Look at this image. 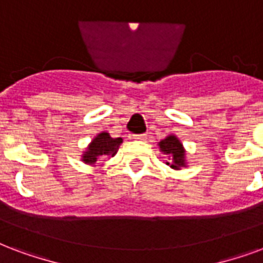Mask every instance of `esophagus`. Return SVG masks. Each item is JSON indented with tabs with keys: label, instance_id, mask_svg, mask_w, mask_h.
I'll use <instances>...</instances> for the list:
<instances>
[{
	"label": "esophagus",
	"instance_id": "1",
	"mask_svg": "<svg viewBox=\"0 0 263 263\" xmlns=\"http://www.w3.org/2000/svg\"><path fill=\"white\" fill-rule=\"evenodd\" d=\"M133 139L139 140V141H144V140L147 139V134H134Z\"/></svg>",
	"mask_w": 263,
	"mask_h": 263
}]
</instances>
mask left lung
Wrapping results in <instances>:
<instances>
[{"instance_id": "left-lung-1", "label": "left lung", "mask_w": 263, "mask_h": 263, "mask_svg": "<svg viewBox=\"0 0 263 263\" xmlns=\"http://www.w3.org/2000/svg\"><path fill=\"white\" fill-rule=\"evenodd\" d=\"M159 148L165 154H169L173 158L172 162H166L167 165H171L173 169H179L180 166H184V149L181 147V143L175 137L169 136L165 140H162L159 143Z\"/></svg>"}]
</instances>
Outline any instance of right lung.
Listing matches in <instances>:
<instances>
[{"label":"right lung","mask_w":263,"mask_h":263,"mask_svg":"<svg viewBox=\"0 0 263 263\" xmlns=\"http://www.w3.org/2000/svg\"><path fill=\"white\" fill-rule=\"evenodd\" d=\"M123 140L120 139H112L108 133H101L97 136L96 139L92 140V143L88 145L87 153L83 155V161L86 163H96L98 157H114L116 151L119 149V145L122 144Z\"/></svg>","instance_id":"obj_1"}]
</instances>
